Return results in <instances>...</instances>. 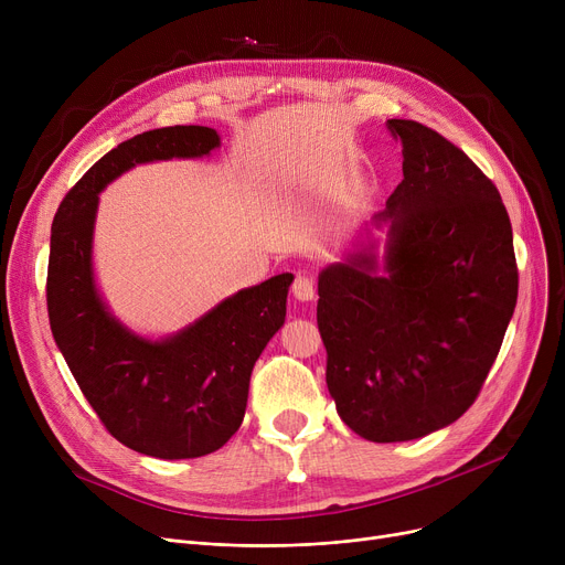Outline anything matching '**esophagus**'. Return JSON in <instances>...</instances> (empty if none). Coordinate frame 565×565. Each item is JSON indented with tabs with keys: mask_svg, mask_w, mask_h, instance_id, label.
I'll return each instance as SVG.
<instances>
[{
	"mask_svg": "<svg viewBox=\"0 0 565 565\" xmlns=\"http://www.w3.org/2000/svg\"><path fill=\"white\" fill-rule=\"evenodd\" d=\"M292 295H295V298H298L300 302L313 300L316 288H313V279H311L307 273H300L298 277H295V281H292Z\"/></svg>",
	"mask_w": 565,
	"mask_h": 565,
	"instance_id": "esophagus-1",
	"label": "esophagus"
}]
</instances>
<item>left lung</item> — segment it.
I'll use <instances>...</instances> for the list:
<instances>
[{
  "label": "left lung",
  "instance_id": "left-lung-1",
  "mask_svg": "<svg viewBox=\"0 0 565 565\" xmlns=\"http://www.w3.org/2000/svg\"><path fill=\"white\" fill-rule=\"evenodd\" d=\"M403 181L375 243L318 277V330L339 417L371 441L454 424L477 401L518 302L513 228L494 183L456 143L405 118Z\"/></svg>",
  "mask_w": 565,
  "mask_h": 565
}]
</instances>
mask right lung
Instances as JSON below:
<instances>
[{"label": "right lung", "instance_id": "right-lung-1", "mask_svg": "<svg viewBox=\"0 0 565 565\" xmlns=\"http://www.w3.org/2000/svg\"><path fill=\"white\" fill-rule=\"evenodd\" d=\"M217 146L220 135L203 126L141 132L88 169L52 222V337L109 435L162 460L213 454L241 428L252 369L284 324L292 275L237 290L173 337H137L109 313L96 288L92 247L98 194L135 164L203 158Z\"/></svg>", "mask_w": 565, "mask_h": 565}]
</instances>
